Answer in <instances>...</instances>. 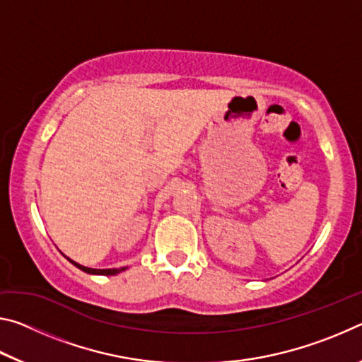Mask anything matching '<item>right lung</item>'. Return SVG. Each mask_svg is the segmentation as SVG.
Here are the masks:
<instances>
[{
  "label": "right lung",
  "instance_id": "right-lung-1",
  "mask_svg": "<svg viewBox=\"0 0 362 362\" xmlns=\"http://www.w3.org/2000/svg\"><path fill=\"white\" fill-rule=\"evenodd\" d=\"M70 260V259H69ZM73 265L75 267H78L79 269H83V272H86V273H90V274H105V276H113V274H118V273H121V272H124L126 268H108V269H95V268H88V267H83V265H79V263H76V262H73V260H70Z\"/></svg>",
  "mask_w": 362,
  "mask_h": 362
}]
</instances>
